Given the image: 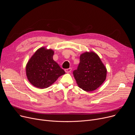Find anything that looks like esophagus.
Masks as SVG:
<instances>
[{
	"label": "esophagus",
	"instance_id": "esophagus-1",
	"mask_svg": "<svg viewBox=\"0 0 135 135\" xmlns=\"http://www.w3.org/2000/svg\"><path fill=\"white\" fill-rule=\"evenodd\" d=\"M72 68H68V69H66L65 70V72H66V73H70V72L72 71Z\"/></svg>",
	"mask_w": 135,
	"mask_h": 135
}]
</instances>
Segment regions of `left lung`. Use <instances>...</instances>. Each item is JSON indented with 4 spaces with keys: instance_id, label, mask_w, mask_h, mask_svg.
I'll use <instances>...</instances> for the list:
<instances>
[{
    "instance_id": "left-lung-1",
    "label": "left lung",
    "mask_w": 135,
    "mask_h": 135,
    "mask_svg": "<svg viewBox=\"0 0 135 135\" xmlns=\"http://www.w3.org/2000/svg\"><path fill=\"white\" fill-rule=\"evenodd\" d=\"M107 68L98 55L93 51L80 55V63L73 75L78 86L89 92L96 90L107 76Z\"/></svg>"
}]
</instances>
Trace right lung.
<instances>
[{
	"instance_id": "right-lung-1",
	"label": "right lung",
	"mask_w": 135,
	"mask_h": 135,
	"mask_svg": "<svg viewBox=\"0 0 135 135\" xmlns=\"http://www.w3.org/2000/svg\"><path fill=\"white\" fill-rule=\"evenodd\" d=\"M54 54L52 49L41 47L28 61L26 67V75L34 86L41 89L47 88L65 74V70L53 60Z\"/></svg>"
}]
</instances>
